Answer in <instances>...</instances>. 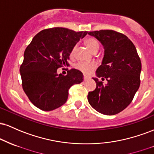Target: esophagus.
Listing matches in <instances>:
<instances>
[{
	"instance_id": "esophagus-1",
	"label": "esophagus",
	"mask_w": 154,
	"mask_h": 154,
	"mask_svg": "<svg viewBox=\"0 0 154 154\" xmlns=\"http://www.w3.org/2000/svg\"><path fill=\"white\" fill-rule=\"evenodd\" d=\"M83 79H84L85 81H86V80H88V79H89L90 77H87V76H84V77H83Z\"/></svg>"
}]
</instances>
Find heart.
I'll return each instance as SVG.
<instances>
[{
    "label": "heart",
    "instance_id": "obj_1",
    "mask_svg": "<svg viewBox=\"0 0 154 154\" xmlns=\"http://www.w3.org/2000/svg\"><path fill=\"white\" fill-rule=\"evenodd\" d=\"M85 45L86 47L89 49L91 52L95 53L98 51L100 48L99 42L98 41L97 39L95 38H88L85 40ZM76 51H77V46L75 45L72 48L71 51H70L69 56L71 58H74L75 56ZM96 64L95 63H84V62H79L75 64L74 67L76 69L79 70L82 73L85 74V75H90L93 70L96 68Z\"/></svg>",
    "mask_w": 154,
    "mask_h": 154
}]
</instances>
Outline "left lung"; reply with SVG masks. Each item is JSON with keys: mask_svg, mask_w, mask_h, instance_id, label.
<instances>
[{"mask_svg": "<svg viewBox=\"0 0 154 154\" xmlns=\"http://www.w3.org/2000/svg\"><path fill=\"white\" fill-rule=\"evenodd\" d=\"M88 34L98 39L104 46L103 62L96 70V75L108 81L103 85L98 78H93L96 88L88 93V102L100 114L114 115L131 103L138 90L140 59L134 44L122 33L101 29Z\"/></svg>", "mask_w": 154, "mask_h": 154, "instance_id": "obj_1", "label": "left lung"}]
</instances>
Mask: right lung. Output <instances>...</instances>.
<instances>
[{"label":"right lung","instance_id":"add662e5","mask_svg":"<svg viewBox=\"0 0 154 154\" xmlns=\"http://www.w3.org/2000/svg\"><path fill=\"white\" fill-rule=\"evenodd\" d=\"M87 33L49 28L38 32L26 47L20 66L22 88L37 108L48 111L61 106L71 86L82 82L79 70L72 69L63 76L58 75L57 69L69 65L70 51Z\"/></svg>","mask_w":154,"mask_h":154}]
</instances>
